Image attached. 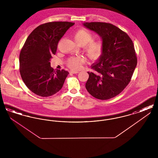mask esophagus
<instances>
[{"label": "esophagus", "mask_w": 158, "mask_h": 158, "mask_svg": "<svg viewBox=\"0 0 158 158\" xmlns=\"http://www.w3.org/2000/svg\"><path fill=\"white\" fill-rule=\"evenodd\" d=\"M69 72H70V73H73V74H76V73H79L78 71H75V70H70Z\"/></svg>", "instance_id": "esophagus-1"}]
</instances>
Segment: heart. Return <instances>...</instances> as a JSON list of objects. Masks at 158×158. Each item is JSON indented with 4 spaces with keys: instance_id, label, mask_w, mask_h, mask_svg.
Segmentation results:
<instances>
[{
    "instance_id": "heart-1",
    "label": "heart",
    "mask_w": 158,
    "mask_h": 158,
    "mask_svg": "<svg viewBox=\"0 0 158 158\" xmlns=\"http://www.w3.org/2000/svg\"><path fill=\"white\" fill-rule=\"evenodd\" d=\"M76 41L80 45H84V50L88 58L92 61L99 60L103 56L105 50V44L101 40H93V34L86 28H81L76 31L74 34ZM85 62L82 56L71 57L68 60L67 64L73 70L81 69Z\"/></svg>"
}]
</instances>
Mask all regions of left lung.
Returning <instances> with one entry per match:
<instances>
[{
	"label": "left lung",
	"instance_id": "obj_1",
	"mask_svg": "<svg viewBox=\"0 0 158 158\" xmlns=\"http://www.w3.org/2000/svg\"><path fill=\"white\" fill-rule=\"evenodd\" d=\"M83 25L97 32L105 44L103 56L91 66L85 87L90 95L106 100L120 94L130 83L137 58L131 39L111 23H85Z\"/></svg>",
	"mask_w": 158,
	"mask_h": 158
}]
</instances>
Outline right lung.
Returning a JSON list of instances; mask_svg holds the SVG:
<instances>
[{
	"mask_svg": "<svg viewBox=\"0 0 158 158\" xmlns=\"http://www.w3.org/2000/svg\"><path fill=\"white\" fill-rule=\"evenodd\" d=\"M75 24L50 22L41 24L31 32L19 54V72L23 82L33 93L48 97L61 89L69 72L54 70L50 66L60 39Z\"/></svg>",
	"mask_w": 158,
	"mask_h": 158,
	"instance_id": "1",
	"label": "right lung"
}]
</instances>
